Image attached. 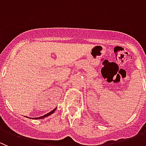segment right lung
Listing matches in <instances>:
<instances>
[{"label": "right lung", "mask_w": 146, "mask_h": 146, "mask_svg": "<svg viewBox=\"0 0 146 146\" xmlns=\"http://www.w3.org/2000/svg\"><path fill=\"white\" fill-rule=\"evenodd\" d=\"M55 111H56V108L54 109L53 111H51V112L45 114V115H42V116H40V117H36V118H34V119H44V118L47 117V116H48V115H52V114ZM26 117H27V118H30V117H27V116H26ZM30 119H31V118H30Z\"/></svg>", "instance_id": "obj_1"}]
</instances>
